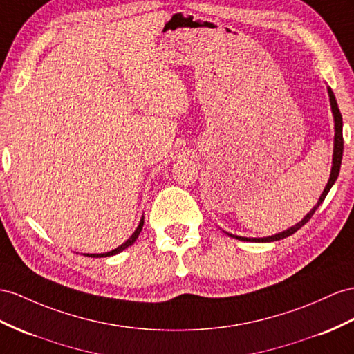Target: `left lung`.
<instances>
[{"label": "left lung", "instance_id": "1", "mask_svg": "<svg viewBox=\"0 0 354 354\" xmlns=\"http://www.w3.org/2000/svg\"><path fill=\"white\" fill-rule=\"evenodd\" d=\"M329 91V97H330V106H332V112H333V118H335V147H333V166H332V174H330V178H329V183L328 185H326L323 194L320 196L319 202H317V205L313 207V209L310 211V214H308L305 218L297 223L296 225H293L292 229H288L283 233H278V234H274V236H269V238H242V236H233L236 238L239 241H251V242H274V241H279V239H284L287 236H290V234H293L295 232H297L299 229L302 227V225H305L308 221L311 220V216L314 215V212L317 211V207H319L322 205V202L326 198V196H328L329 189L332 188V185L335 184V180H337L338 175H339V169H341V160H342V149H344V139H342V116H341V112L338 109V103L337 100H335V95L332 93V89L328 88ZM232 236V234H230Z\"/></svg>", "mask_w": 354, "mask_h": 354}]
</instances>
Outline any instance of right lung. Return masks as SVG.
Segmentation results:
<instances>
[{"label": "right lung", "instance_id": "obj_1", "mask_svg": "<svg viewBox=\"0 0 354 354\" xmlns=\"http://www.w3.org/2000/svg\"><path fill=\"white\" fill-rule=\"evenodd\" d=\"M142 227H143V218L140 220V223H139V227L136 229V232L131 234V238L127 241L125 243H122L121 247H118V248H115V250H112V251H109V252H104V254H86L88 257H109V256H115V254H118V252H121L122 250H125V248H129L131 243H134V241L138 239V236L140 234V232H142Z\"/></svg>", "mask_w": 354, "mask_h": 354}]
</instances>
